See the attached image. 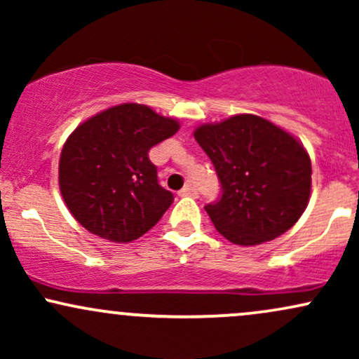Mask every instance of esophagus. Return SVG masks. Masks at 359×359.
<instances>
[{"label":"esophagus","mask_w":359,"mask_h":359,"mask_svg":"<svg viewBox=\"0 0 359 359\" xmlns=\"http://www.w3.org/2000/svg\"><path fill=\"white\" fill-rule=\"evenodd\" d=\"M180 197H197V189H194L192 185H185L179 191Z\"/></svg>","instance_id":"34e87169"}]
</instances>
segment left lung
Masks as SVG:
<instances>
[{"label": "left lung", "mask_w": 359, "mask_h": 359, "mask_svg": "<svg viewBox=\"0 0 359 359\" xmlns=\"http://www.w3.org/2000/svg\"><path fill=\"white\" fill-rule=\"evenodd\" d=\"M194 138L221 182V197L205 211L226 240L262 245L299 221L311 197L312 165L297 138L255 114L201 125Z\"/></svg>", "instance_id": "8db88e82"}]
</instances>
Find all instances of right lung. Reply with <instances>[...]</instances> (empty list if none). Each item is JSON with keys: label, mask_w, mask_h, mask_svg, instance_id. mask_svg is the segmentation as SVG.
I'll return each mask as SVG.
<instances>
[{"label": "right lung", "mask_w": 359, "mask_h": 359, "mask_svg": "<svg viewBox=\"0 0 359 359\" xmlns=\"http://www.w3.org/2000/svg\"><path fill=\"white\" fill-rule=\"evenodd\" d=\"M179 128L137 102L113 106L77 126L59 162L60 194L77 222L113 243L138 240L154 228L174 194L158 184L148 151Z\"/></svg>", "instance_id": "1"}]
</instances>
